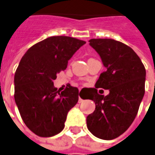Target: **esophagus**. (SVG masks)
<instances>
[{"label": "esophagus", "instance_id": "34e87169", "mask_svg": "<svg viewBox=\"0 0 155 155\" xmlns=\"http://www.w3.org/2000/svg\"><path fill=\"white\" fill-rule=\"evenodd\" d=\"M82 101H83V100H82V99L81 98V97H80V96H79V99H78V102L79 103H81V102H82Z\"/></svg>", "mask_w": 155, "mask_h": 155}]
</instances>
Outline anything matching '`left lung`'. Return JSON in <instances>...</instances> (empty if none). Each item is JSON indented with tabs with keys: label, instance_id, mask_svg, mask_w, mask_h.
Returning a JSON list of instances; mask_svg holds the SVG:
<instances>
[{
	"label": "left lung",
	"instance_id": "left-lung-1",
	"mask_svg": "<svg viewBox=\"0 0 155 155\" xmlns=\"http://www.w3.org/2000/svg\"><path fill=\"white\" fill-rule=\"evenodd\" d=\"M106 71L90 90L95 110L86 118L88 130L97 138L111 140L124 133L138 114L145 94L146 69L130 47L114 39H90ZM97 87L110 90L99 95Z\"/></svg>",
	"mask_w": 155,
	"mask_h": 155
}]
</instances>
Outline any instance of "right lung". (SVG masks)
Masks as SVG:
<instances>
[{"label":"right lung","mask_w":155,"mask_h":155,"mask_svg":"<svg viewBox=\"0 0 155 155\" xmlns=\"http://www.w3.org/2000/svg\"><path fill=\"white\" fill-rule=\"evenodd\" d=\"M85 41L66 36L50 37L33 45L22 57L14 76V99L23 122L40 137H52L65 127L68 112L78 101V89L61 92L57 74Z\"/></svg>","instance_id":"add662e5"}]
</instances>
